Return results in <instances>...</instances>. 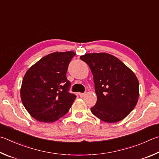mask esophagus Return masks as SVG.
<instances>
[{
    "label": "esophagus",
    "mask_w": 159,
    "mask_h": 159,
    "mask_svg": "<svg viewBox=\"0 0 159 159\" xmlns=\"http://www.w3.org/2000/svg\"><path fill=\"white\" fill-rule=\"evenodd\" d=\"M79 95H80V97H84L85 95V93H80Z\"/></svg>",
    "instance_id": "1"
}]
</instances>
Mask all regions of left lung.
<instances>
[{"label": "left lung", "mask_w": 159, "mask_h": 159, "mask_svg": "<svg viewBox=\"0 0 159 159\" xmlns=\"http://www.w3.org/2000/svg\"><path fill=\"white\" fill-rule=\"evenodd\" d=\"M80 58L93 75L97 101L91 112L103 122L114 123L127 116L136 106L139 82L132 70L107 53H86Z\"/></svg>", "instance_id": "left-lung-1"}]
</instances>
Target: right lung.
Segmentation results:
<instances>
[{
  "mask_svg": "<svg viewBox=\"0 0 159 159\" xmlns=\"http://www.w3.org/2000/svg\"><path fill=\"white\" fill-rule=\"evenodd\" d=\"M76 53L54 52L28 69L23 79L21 99L32 117L42 122H53L67 113L76 95L69 92L66 76L68 65Z\"/></svg>",
  "mask_w": 159,
  "mask_h": 159,
  "instance_id": "1",
  "label": "right lung"
}]
</instances>
